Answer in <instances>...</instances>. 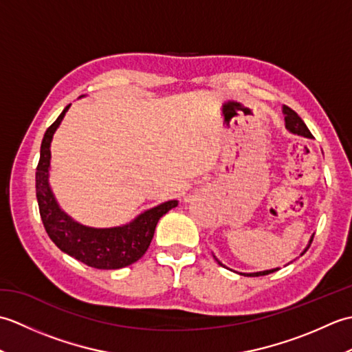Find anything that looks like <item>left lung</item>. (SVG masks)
<instances>
[{
	"label": "left lung",
	"instance_id": "1",
	"mask_svg": "<svg viewBox=\"0 0 352 352\" xmlns=\"http://www.w3.org/2000/svg\"><path fill=\"white\" fill-rule=\"evenodd\" d=\"M283 111H284V122H286V129L290 131V133H295V134H300V136H304V138H309V139H311L313 138V134L310 133V130L307 129V125L304 124V121L302 119L298 116V113L295 110H292L290 107H287V106H284L283 107ZM311 242H313V236H311V239H310V243H309V246L311 245ZM309 246L307 248H305V251L309 250ZM304 251V252H305ZM302 252V254H304ZM218 263L222 266V263L221 261H218ZM275 271H278V269H271V271H263V272H254V274H241V275H246V276H260V275H269V274H272V272H275Z\"/></svg>",
	"mask_w": 352,
	"mask_h": 352
}]
</instances>
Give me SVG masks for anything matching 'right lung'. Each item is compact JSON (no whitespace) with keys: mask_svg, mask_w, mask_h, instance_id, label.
I'll return each mask as SVG.
<instances>
[{"mask_svg":"<svg viewBox=\"0 0 352 352\" xmlns=\"http://www.w3.org/2000/svg\"><path fill=\"white\" fill-rule=\"evenodd\" d=\"M69 106H66L60 116L48 126L41 145V159L36 168V198L43 227L58 250L87 266L95 269H119L133 265L146 252L153 241L157 222L170 208L177 207L178 203L168 201L139 214L129 226L104 230L80 226L65 214L52 197L48 186V170L52 134L60 125Z\"/></svg>","mask_w":352,"mask_h":352,"instance_id":"right-lung-1","label":"right lung"}]
</instances>
